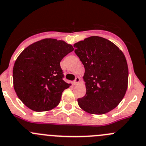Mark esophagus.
Returning <instances> with one entry per match:
<instances>
[{
  "label": "esophagus",
  "instance_id": "esophagus-1",
  "mask_svg": "<svg viewBox=\"0 0 146 146\" xmlns=\"http://www.w3.org/2000/svg\"><path fill=\"white\" fill-rule=\"evenodd\" d=\"M80 78H79V77H76V79H75V80H74V81H73V85H77L78 83L79 82H80Z\"/></svg>",
  "mask_w": 146,
  "mask_h": 146
}]
</instances>
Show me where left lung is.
<instances>
[{"label":"left lung","mask_w":146,"mask_h":146,"mask_svg":"<svg viewBox=\"0 0 146 146\" xmlns=\"http://www.w3.org/2000/svg\"><path fill=\"white\" fill-rule=\"evenodd\" d=\"M73 46L85 68L86 93L78 99V106L90 114L107 113L121 103L128 88V68L123 53L99 36H90Z\"/></svg>","instance_id":"left-lung-1"}]
</instances>
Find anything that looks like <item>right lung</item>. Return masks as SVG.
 <instances>
[{"label": "right lung", "instance_id": "obj_1", "mask_svg": "<svg viewBox=\"0 0 146 146\" xmlns=\"http://www.w3.org/2000/svg\"><path fill=\"white\" fill-rule=\"evenodd\" d=\"M74 50L63 40L45 38L33 43L17 58L13 70V87L20 100L37 112L59 104L70 84L63 80L62 59Z\"/></svg>", "mask_w": 146, "mask_h": 146}]
</instances>
